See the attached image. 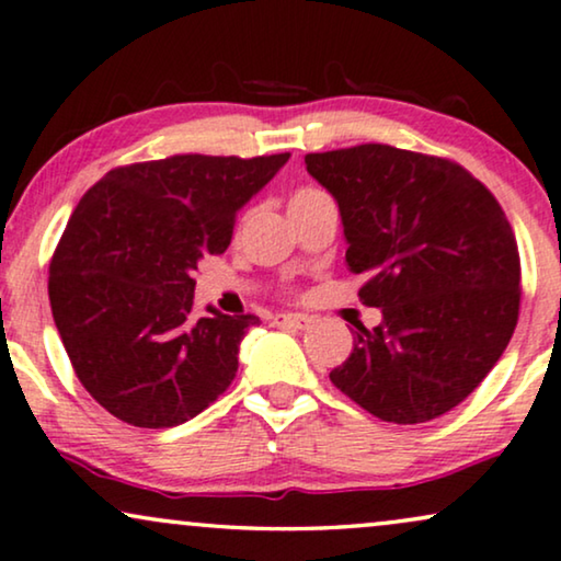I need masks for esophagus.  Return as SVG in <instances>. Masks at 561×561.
<instances>
[{
  "label": "esophagus",
  "mask_w": 561,
  "mask_h": 561,
  "mask_svg": "<svg viewBox=\"0 0 561 561\" xmlns=\"http://www.w3.org/2000/svg\"><path fill=\"white\" fill-rule=\"evenodd\" d=\"M274 325L279 328H293V331H302V328L310 325L308 316H300V312H279V316L272 318Z\"/></svg>",
  "instance_id": "1"
}]
</instances>
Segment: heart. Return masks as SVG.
I'll use <instances>...</instances> for the list:
<instances>
[{
	"instance_id": "b5f03b06",
	"label": "heart",
	"mask_w": 561,
	"mask_h": 561,
	"mask_svg": "<svg viewBox=\"0 0 561 561\" xmlns=\"http://www.w3.org/2000/svg\"><path fill=\"white\" fill-rule=\"evenodd\" d=\"M316 194H320L318 190H310V186H302V190H297L295 194H293V199H289V205H295V203H302V199H308V197H316Z\"/></svg>"
}]
</instances>
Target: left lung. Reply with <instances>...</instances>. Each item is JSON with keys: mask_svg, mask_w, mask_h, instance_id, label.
<instances>
[{"mask_svg": "<svg viewBox=\"0 0 561 561\" xmlns=\"http://www.w3.org/2000/svg\"><path fill=\"white\" fill-rule=\"evenodd\" d=\"M341 210L346 261L367 274L358 325L331 382L387 423L449 413L490 375L520 308V256L503 207L457 161L364 144L308 153Z\"/></svg>", "mask_w": 561, "mask_h": 561, "instance_id": "left-lung-1", "label": "left lung"}]
</instances>
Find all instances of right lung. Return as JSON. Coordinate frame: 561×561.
<instances>
[{"label":"right lung","instance_id":"1","mask_svg":"<svg viewBox=\"0 0 561 561\" xmlns=\"http://www.w3.org/2000/svg\"><path fill=\"white\" fill-rule=\"evenodd\" d=\"M289 153H179L104 174L71 213L48 297L84 390L138 428H171L228 390L256 316H194V272Z\"/></svg>","mask_w":561,"mask_h":561}]
</instances>
